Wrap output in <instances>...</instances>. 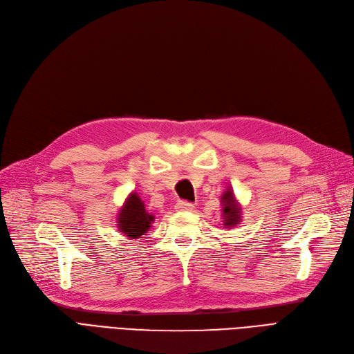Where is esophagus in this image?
I'll return each mask as SVG.
<instances>
[{
	"label": "esophagus",
	"mask_w": 354,
	"mask_h": 354,
	"mask_svg": "<svg viewBox=\"0 0 354 354\" xmlns=\"http://www.w3.org/2000/svg\"><path fill=\"white\" fill-rule=\"evenodd\" d=\"M176 208H177L178 211H193L194 206H193V203H190V202H178Z\"/></svg>",
	"instance_id": "34e87169"
}]
</instances>
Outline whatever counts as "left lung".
Here are the masks:
<instances>
[{"instance_id":"left-lung-1","label":"left lung","mask_w":354,"mask_h":354,"mask_svg":"<svg viewBox=\"0 0 354 354\" xmlns=\"http://www.w3.org/2000/svg\"><path fill=\"white\" fill-rule=\"evenodd\" d=\"M221 203H223V219H224V225L227 227H234L237 223H240L241 218V208L237 203L234 193L230 187L223 193L221 196Z\"/></svg>"}]
</instances>
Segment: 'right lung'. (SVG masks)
I'll list each match as a JSON object with an SVG mask.
<instances>
[{
	"instance_id": "obj_1",
	"label": "right lung",
	"mask_w": 354,
	"mask_h": 354,
	"mask_svg": "<svg viewBox=\"0 0 354 354\" xmlns=\"http://www.w3.org/2000/svg\"><path fill=\"white\" fill-rule=\"evenodd\" d=\"M153 215L148 214L138 193H130L117 218V227L129 239H139L149 231Z\"/></svg>"
}]
</instances>
